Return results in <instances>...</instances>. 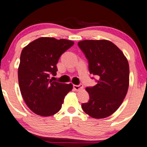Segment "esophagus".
I'll use <instances>...</instances> for the list:
<instances>
[{
    "label": "esophagus",
    "mask_w": 147,
    "mask_h": 147,
    "mask_svg": "<svg viewBox=\"0 0 147 147\" xmlns=\"http://www.w3.org/2000/svg\"><path fill=\"white\" fill-rule=\"evenodd\" d=\"M73 88L75 89V90H80L83 88V85H79V86H77V85H74L73 86Z\"/></svg>",
    "instance_id": "obj_1"
}]
</instances>
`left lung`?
Returning <instances> with one entry per match:
<instances>
[{"instance_id": "obj_1", "label": "left lung", "mask_w": 147, "mask_h": 147, "mask_svg": "<svg viewBox=\"0 0 147 147\" xmlns=\"http://www.w3.org/2000/svg\"><path fill=\"white\" fill-rule=\"evenodd\" d=\"M78 46L88 60L89 72L97 84L87 87L88 102L82 109L93 118L112 115L123 103L129 86V64L121 50L107 40H85Z\"/></svg>"}]
</instances>
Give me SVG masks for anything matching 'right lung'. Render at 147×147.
Wrapping results in <instances>:
<instances>
[{
  "label": "right lung",
  "mask_w": 147,
  "mask_h": 147,
  "mask_svg": "<svg viewBox=\"0 0 147 147\" xmlns=\"http://www.w3.org/2000/svg\"><path fill=\"white\" fill-rule=\"evenodd\" d=\"M74 45L72 40L42 37L22 49L18 68L22 96L29 109L43 117L55 115L61 109L65 96L73 88L49 79L57 75L60 56Z\"/></svg>",
  "instance_id": "right-lung-1"
}]
</instances>
